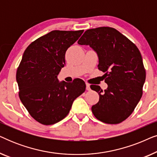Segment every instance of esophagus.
<instances>
[{
	"label": "esophagus",
	"mask_w": 157,
	"mask_h": 157,
	"mask_svg": "<svg viewBox=\"0 0 157 157\" xmlns=\"http://www.w3.org/2000/svg\"><path fill=\"white\" fill-rule=\"evenodd\" d=\"M86 90H87V91H90V90H91V88H90L89 83H86Z\"/></svg>",
	"instance_id": "obj_1"
}]
</instances>
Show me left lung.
Instances as JSON below:
<instances>
[{
    "instance_id": "obj_1",
    "label": "left lung",
    "mask_w": 157,
    "mask_h": 157,
    "mask_svg": "<svg viewBox=\"0 0 157 157\" xmlns=\"http://www.w3.org/2000/svg\"><path fill=\"white\" fill-rule=\"evenodd\" d=\"M79 45H89L97 53L98 68L104 73L108 88L91 89L99 95L91 107L94 117L109 124H117L132 114L140 101L146 79L141 53L134 43L111 27H99L85 31Z\"/></svg>"
}]
</instances>
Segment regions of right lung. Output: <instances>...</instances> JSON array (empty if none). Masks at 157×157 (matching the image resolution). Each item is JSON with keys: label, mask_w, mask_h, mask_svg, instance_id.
I'll list each match as a JSON object with an SVG mask.
<instances>
[{"label": "right lung", "mask_w": 157, "mask_h": 157, "mask_svg": "<svg viewBox=\"0 0 157 157\" xmlns=\"http://www.w3.org/2000/svg\"><path fill=\"white\" fill-rule=\"evenodd\" d=\"M52 31L32 42L23 53L16 72L19 98L36 121L51 125L69 113L73 102L85 91V82H59L58 74L66 64V51L83 33Z\"/></svg>", "instance_id": "1"}]
</instances>
